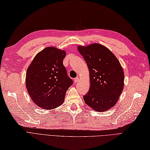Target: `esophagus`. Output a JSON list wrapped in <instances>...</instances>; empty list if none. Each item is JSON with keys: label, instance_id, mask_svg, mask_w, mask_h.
I'll list each match as a JSON object with an SVG mask.
<instances>
[{"label": "esophagus", "instance_id": "34e87169", "mask_svg": "<svg viewBox=\"0 0 150 150\" xmlns=\"http://www.w3.org/2000/svg\"><path fill=\"white\" fill-rule=\"evenodd\" d=\"M79 81V77H76V78H75V79H74V82H75V83H77Z\"/></svg>", "mask_w": 150, "mask_h": 150}]
</instances>
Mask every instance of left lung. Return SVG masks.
<instances>
[{
    "instance_id": "obj_1",
    "label": "left lung",
    "mask_w": 150,
    "mask_h": 150,
    "mask_svg": "<svg viewBox=\"0 0 150 150\" xmlns=\"http://www.w3.org/2000/svg\"><path fill=\"white\" fill-rule=\"evenodd\" d=\"M77 49L89 71L91 86L83 100L96 112L108 111L117 103L124 89L123 68L114 54L103 45L94 43L79 45Z\"/></svg>"
}]
</instances>
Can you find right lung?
<instances>
[{"label":"right lung","mask_w":150,"mask_h":150,"mask_svg":"<svg viewBox=\"0 0 150 150\" xmlns=\"http://www.w3.org/2000/svg\"><path fill=\"white\" fill-rule=\"evenodd\" d=\"M66 51L53 46L37 54L26 71V87L33 103L45 110L61 106L73 83L63 64Z\"/></svg>","instance_id":"obj_1"}]
</instances>
